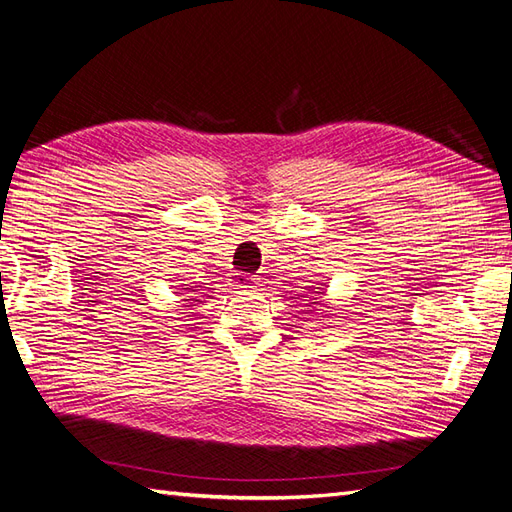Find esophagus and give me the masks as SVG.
<instances>
[{"mask_svg": "<svg viewBox=\"0 0 512 512\" xmlns=\"http://www.w3.org/2000/svg\"><path fill=\"white\" fill-rule=\"evenodd\" d=\"M235 285L248 290V287H255L257 285V279L251 277V274H238V277H235Z\"/></svg>", "mask_w": 512, "mask_h": 512, "instance_id": "esophagus-1", "label": "esophagus"}]
</instances>
